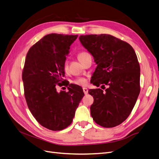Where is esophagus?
<instances>
[{"label": "esophagus", "instance_id": "esophagus-1", "mask_svg": "<svg viewBox=\"0 0 159 159\" xmlns=\"http://www.w3.org/2000/svg\"><path fill=\"white\" fill-rule=\"evenodd\" d=\"M83 91H84V93H85V95L88 93V88H83Z\"/></svg>", "mask_w": 159, "mask_h": 159}]
</instances>
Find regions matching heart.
I'll return each mask as SVG.
<instances>
[{
    "mask_svg": "<svg viewBox=\"0 0 159 159\" xmlns=\"http://www.w3.org/2000/svg\"><path fill=\"white\" fill-rule=\"evenodd\" d=\"M88 55L87 53L85 52H80V54L78 55V58L79 60V61H80L81 60H82L84 57ZM68 62L67 61H65L64 64V69L65 71H66L67 70H68ZM74 83L76 85H81V86H84V85H85L86 84H87L88 83V80L86 78H83V77H80V78H76L74 81Z\"/></svg>",
    "mask_w": 159,
    "mask_h": 159,
    "instance_id": "1",
    "label": "heart"
}]
</instances>
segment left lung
I'll return each instance as SVG.
<instances>
[{
  "mask_svg": "<svg viewBox=\"0 0 159 159\" xmlns=\"http://www.w3.org/2000/svg\"><path fill=\"white\" fill-rule=\"evenodd\" d=\"M80 41L97 64L91 84L97 87L90 111L94 121L103 127L123 123L132 111L140 92V66L132 46L109 34L81 35Z\"/></svg>",
  "mask_w": 159,
  "mask_h": 159,
  "instance_id": "8db88e82",
  "label": "left lung"
}]
</instances>
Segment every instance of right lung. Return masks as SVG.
<instances>
[{"label":"right lung","mask_w":159,"mask_h":159,"mask_svg":"<svg viewBox=\"0 0 159 159\" xmlns=\"http://www.w3.org/2000/svg\"><path fill=\"white\" fill-rule=\"evenodd\" d=\"M78 36L50 34L33 45L26 55L22 81L28 107L36 121L52 131L70 125L84 95L82 88L75 84L69 85L68 92L56 90L65 75L66 56Z\"/></svg>","instance_id":"obj_1"}]
</instances>
